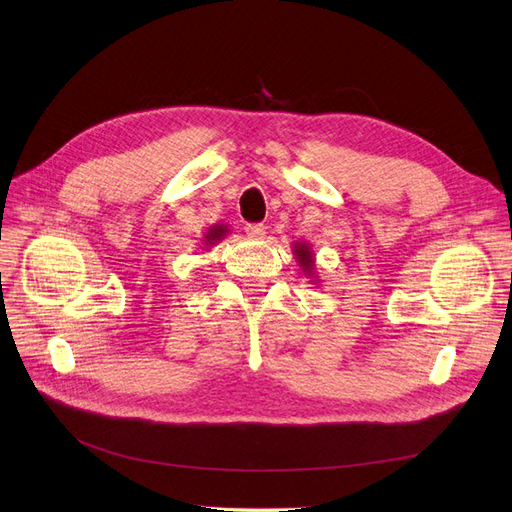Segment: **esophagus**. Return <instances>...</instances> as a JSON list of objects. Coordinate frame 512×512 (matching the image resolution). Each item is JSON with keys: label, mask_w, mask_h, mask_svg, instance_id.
<instances>
[{"label": "esophagus", "mask_w": 512, "mask_h": 512, "mask_svg": "<svg viewBox=\"0 0 512 512\" xmlns=\"http://www.w3.org/2000/svg\"><path fill=\"white\" fill-rule=\"evenodd\" d=\"M244 230H246V234H249L255 240L266 236V225H263V223H249V225L244 227Z\"/></svg>", "instance_id": "obj_1"}]
</instances>
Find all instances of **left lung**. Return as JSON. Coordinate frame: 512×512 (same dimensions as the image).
<instances>
[{
    "label": "left lung",
    "instance_id": "8db88e82",
    "mask_svg": "<svg viewBox=\"0 0 512 512\" xmlns=\"http://www.w3.org/2000/svg\"><path fill=\"white\" fill-rule=\"evenodd\" d=\"M293 255L297 257L299 261V268L304 270V274H310L314 272V253L310 249L308 242H295L293 244Z\"/></svg>",
    "mask_w": 512,
    "mask_h": 512
}]
</instances>
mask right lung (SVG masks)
I'll return each instance as SVG.
<instances>
[{"label": "right lung", "mask_w": 512, "mask_h": 512, "mask_svg": "<svg viewBox=\"0 0 512 512\" xmlns=\"http://www.w3.org/2000/svg\"><path fill=\"white\" fill-rule=\"evenodd\" d=\"M230 232L227 230V225H213L211 230L206 232V236H204V244L206 246H211V244H215V242H219L221 238H225V234Z\"/></svg>", "instance_id": "1"}]
</instances>
